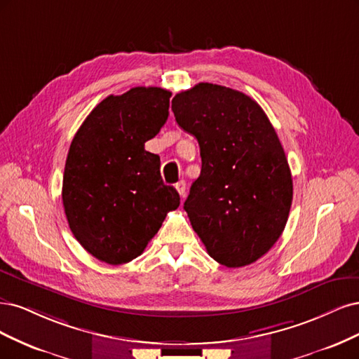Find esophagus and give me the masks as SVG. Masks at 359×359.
I'll use <instances>...</instances> for the list:
<instances>
[{
    "instance_id": "34e87169",
    "label": "esophagus",
    "mask_w": 359,
    "mask_h": 359,
    "mask_svg": "<svg viewBox=\"0 0 359 359\" xmlns=\"http://www.w3.org/2000/svg\"><path fill=\"white\" fill-rule=\"evenodd\" d=\"M176 189L180 194V196H184V194H187V183H184V180L176 183Z\"/></svg>"
}]
</instances>
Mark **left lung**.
Returning <instances> with one entry per match:
<instances>
[{
    "label": "left lung",
    "mask_w": 359,
    "mask_h": 359,
    "mask_svg": "<svg viewBox=\"0 0 359 359\" xmlns=\"http://www.w3.org/2000/svg\"><path fill=\"white\" fill-rule=\"evenodd\" d=\"M171 110L200 144L201 175L183 205L194 231L225 267L255 262L282 236L292 204L291 170L267 114L213 83L179 92Z\"/></svg>",
    "instance_id": "1"
}]
</instances>
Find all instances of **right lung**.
Segmentation results:
<instances>
[{"mask_svg": "<svg viewBox=\"0 0 359 359\" xmlns=\"http://www.w3.org/2000/svg\"><path fill=\"white\" fill-rule=\"evenodd\" d=\"M171 92L137 86L109 95L76 133L65 161L62 203L76 240L92 257L121 265L140 257L180 196L144 150L168 118Z\"/></svg>", "mask_w": 359, "mask_h": 359, "instance_id": "right-lung-1", "label": "right lung"}]
</instances>
